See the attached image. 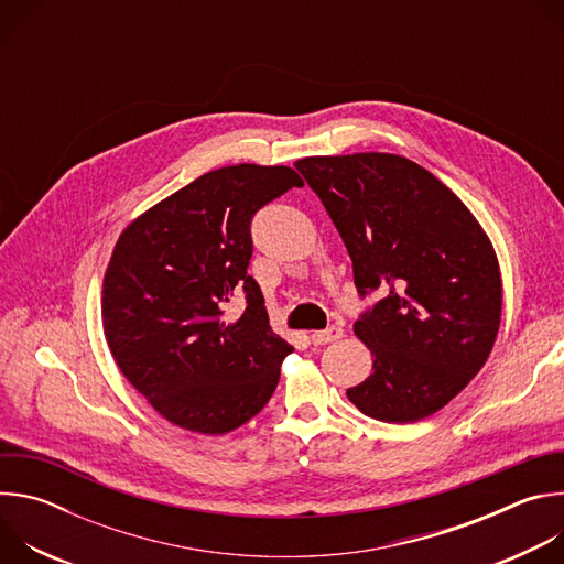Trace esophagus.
<instances>
[{
	"label": "esophagus",
	"instance_id": "obj_1",
	"mask_svg": "<svg viewBox=\"0 0 564 564\" xmlns=\"http://www.w3.org/2000/svg\"><path fill=\"white\" fill-rule=\"evenodd\" d=\"M341 337H344V330H341L339 326H330V328H326V330H314V333L310 335V339H312L314 346H326V344H333V341H337V339H341Z\"/></svg>",
	"mask_w": 564,
	"mask_h": 564
}]
</instances>
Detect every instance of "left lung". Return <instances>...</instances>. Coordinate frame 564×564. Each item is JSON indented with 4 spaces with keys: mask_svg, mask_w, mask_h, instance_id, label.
Listing matches in <instances>:
<instances>
[{
    "mask_svg": "<svg viewBox=\"0 0 564 564\" xmlns=\"http://www.w3.org/2000/svg\"><path fill=\"white\" fill-rule=\"evenodd\" d=\"M294 167L339 229L359 296L381 294L355 321L375 361L348 399L388 424L437 413L496 344L502 283L489 236L409 158L312 155Z\"/></svg>",
    "mask_w": 564,
    "mask_h": 564,
    "instance_id": "1",
    "label": "left lung"
}]
</instances>
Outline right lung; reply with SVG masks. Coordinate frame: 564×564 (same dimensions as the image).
<instances>
[{"instance_id": "add662e5", "label": "right lung", "mask_w": 564, "mask_h": 564, "mask_svg": "<svg viewBox=\"0 0 564 564\" xmlns=\"http://www.w3.org/2000/svg\"><path fill=\"white\" fill-rule=\"evenodd\" d=\"M301 185L290 167H220L120 234L102 285L105 337L122 375L172 424L223 435L270 401L294 348L272 333L248 274L252 218ZM234 293L245 314L225 322Z\"/></svg>"}]
</instances>
